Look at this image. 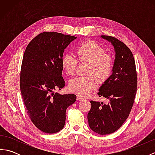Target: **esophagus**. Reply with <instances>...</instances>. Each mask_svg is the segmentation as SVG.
I'll return each mask as SVG.
<instances>
[{
  "mask_svg": "<svg viewBox=\"0 0 155 155\" xmlns=\"http://www.w3.org/2000/svg\"><path fill=\"white\" fill-rule=\"evenodd\" d=\"M77 100L78 101H84V98L81 97L80 96H77Z\"/></svg>",
  "mask_w": 155,
  "mask_h": 155,
  "instance_id": "esophagus-1",
  "label": "esophagus"
}]
</instances>
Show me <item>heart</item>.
Returning <instances> with one entry per match:
<instances>
[{"mask_svg":"<svg viewBox=\"0 0 155 155\" xmlns=\"http://www.w3.org/2000/svg\"><path fill=\"white\" fill-rule=\"evenodd\" d=\"M77 58L80 62H88L84 77H78L68 83V88L72 93L81 97H87L97 87V80L104 83L113 71L114 59L106 53L105 49L94 41H87L76 49ZM62 68L67 74L72 76L76 71L78 60L70 53L63 55L61 59Z\"/></svg>","mask_w":155,"mask_h":155,"instance_id":"obj_1","label":"heart"}]
</instances>
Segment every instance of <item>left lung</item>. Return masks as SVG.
I'll list each match as a JSON object with an SVG mask.
<instances>
[{"mask_svg":"<svg viewBox=\"0 0 155 155\" xmlns=\"http://www.w3.org/2000/svg\"><path fill=\"white\" fill-rule=\"evenodd\" d=\"M114 46L116 55L113 74L101 87L98 95L107 103L91 101L87 118L89 127L101 135L114 133L127 120L133 106L137 89V74L132 52L123 42L102 35Z\"/></svg>","mask_w":155,"mask_h":155,"instance_id":"left-lung-1","label":"left lung"}]
</instances>
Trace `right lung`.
<instances>
[{
    "instance_id": "right-lung-1",
    "label": "right lung",
    "mask_w": 155,
    "mask_h": 155,
    "mask_svg": "<svg viewBox=\"0 0 155 155\" xmlns=\"http://www.w3.org/2000/svg\"><path fill=\"white\" fill-rule=\"evenodd\" d=\"M77 38L43 32L32 39L23 55L20 88L32 123L42 132L53 134L63 128L66 110L77 99L74 94L54 93L64 87L61 59L64 49Z\"/></svg>"
}]
</instances>
